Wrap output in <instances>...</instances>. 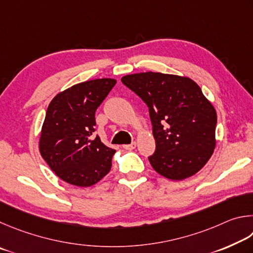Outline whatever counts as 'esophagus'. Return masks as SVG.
<instances>
[{
    "label": "esophagus",
    "mask_w": 253,
    "mask_h": 253,
    "mask_svg": "<svg viewBox=\"0 0 253 253\" xmlns=\"http://www.w3.org/2000/svg\"><path fill=\"white\" fill-rule=\"evenodd\" d=\"M135 147H136V143H135V142H132L131 144H124V145H123V148L126 149V150H129V151H131V150L135 149Z\"/></svg>",
    "instance_id": "obj_1"
}]
</instances>
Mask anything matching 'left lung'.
Here are the masks:
<instances>
[{
  "instance_id": "8db88e82",
  "label": "left lung",
  "mask_w": 253,
  "mask_h": 253,
  "mask_svg": "<svg viewBox=\"0 0 253 253\" xmlns=\"http://www.w3.org/2000/svg\"><path fill=\"white\" fill-rule=\"evenodd\" d=\"M121 81L149 108L153 169L175 181L200 171L213 153L216 126L215 110L200 86L187 77L159 72L129 74Z\"/></svg>"
}]
</instances>
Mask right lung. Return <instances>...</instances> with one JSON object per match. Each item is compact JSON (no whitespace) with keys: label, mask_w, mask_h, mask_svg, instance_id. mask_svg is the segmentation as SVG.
I'll use <instances>...</instances> for the list:
<instances>
[{"label":"right lung","mask_w":253,"mask_h":253,"mask_svg":"<svg viewBox=\"0 0 253 253\" xmlns=\"http://www.w3.org/2000/svg\"><path fill=\"white\" fill-rule=\"evenodd\" d=\"M114 79H96L66 88L46 110L40 153L65 182L91 187L109 173L115 150L94 136L95 111L115 85Z\"/></svg>","instance_id":"add662e5"}]
</instances>
